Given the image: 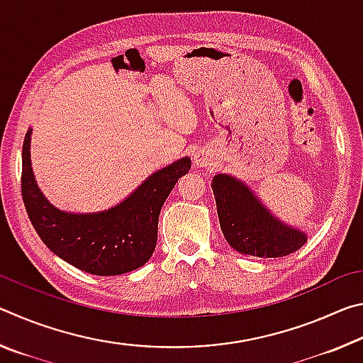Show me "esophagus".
Segmentation results:
<instances>
[{
    "instance_id": "obj_1",
    "label": "esophagus",
    "mask_w": 363,
    "mask_h": 363,
    "mask_svg": "<svg viewBox=\"0 0 363 363\" xmlns=\"http://www.w3.org/2000/svg\"><path fill=\"white\" fill-rule=\"evenodd\" d=\"M195 163L196 167H206V164H210V158H208L205 153H196Z\"/></svg>"
}]
</instances>
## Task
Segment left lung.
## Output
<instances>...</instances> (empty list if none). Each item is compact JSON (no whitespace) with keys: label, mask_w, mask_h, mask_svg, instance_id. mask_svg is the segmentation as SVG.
Returning a JSON list of instances; mask_svg holds the SVG:
<instances>
[{"label":"left lung","mask_w":363,"mask_h":363,"mask_svg":"<svg viewBox=\"0 0 363 363\" xmlns=\"http://www.w3.org/2000/svg\"><path fill=\"white\" fill-rule=\"evenodd\" d=\"M213 192L220 230L227 243L238 253L281 257L294 253L306 243L303 232L272 218L240 181L225 174L214 176Z\"/></svg>","instance_id":"left-lung-1"}]
</instances>
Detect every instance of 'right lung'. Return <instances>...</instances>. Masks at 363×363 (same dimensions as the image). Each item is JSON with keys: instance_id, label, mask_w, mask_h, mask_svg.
I'll return each instance as SVG.
<instances>
[{"instance_id": "obj_1", "label": "right lung", "mask_w": 363, "mask_h": 363, "mask_svg": "<svg viewBox=\"0 0 363 363\" xmlns=\"http://www.w3.org/2000/svg\"><path fill=\"white\" fill-rule=\"evenodd\" d=\"M30 133L22 145V199L36 233L46 247L72 266L94 275H121L150 259L158 235V216L190 158H181L152 174L136 192L108 211H59L40 192L30 163Z\"/></svg>"}]
</instances>
